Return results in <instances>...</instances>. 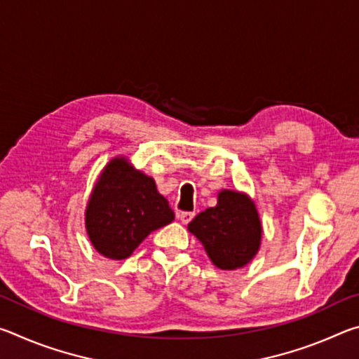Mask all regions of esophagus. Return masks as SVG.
<instances>
[{"instance_id": "1", "label": "esophagus", "mask_w": 359, "mask_h": 359, "mask_svg": "<svg viewBox=\"0 0 359 359\" xmlns=\"http://www.w3.org/2000/svg\"><path fill=\"white\" fill-rule=\"evenodd\" d=\"M177 217H179V220L184 223V224H187V223H190L191 220H193V217H194V212H179L177 214Z\"/></svg>"}]
</instances>
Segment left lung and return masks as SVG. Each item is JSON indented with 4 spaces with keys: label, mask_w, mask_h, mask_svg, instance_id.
Instances as JSON below:
<instances>
[{
    "label": "left lung",
    "mask_w": 359,
    "mask_h": 359,
    "mask_svg": "<svg viewBox=\"0 0 359 359\" xmlns=\"http://www.w3.org/2000/svg\"><path fill=\"white\" fill-rule=\"evenodd\" d=\"M188 231L203 242L217 267L233 271L250 263L261 242V223L255 204L238 191L223 190L215 208L188 223Z\"/></svg>",
    "instance_id": "left-lung-1"
}]
</instances>
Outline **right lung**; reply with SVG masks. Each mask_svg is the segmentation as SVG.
<instances>
[{
    "label": "right lung",
    "instance_id": "1",
    "mask_svg": "<svg viewBox=\"0 0 359 359\" xmlns=\"http://www.w3.org/2000/svg\"><path fill=\"white\" fill-rule=\"evenodd\" d=\"M174 220L155 180L136 171L125 158L104 168L87 205L85 224L93 247L111 259H125L158 228Z\"/></svg>",
    "mask_w": 359,
    "mask_h": 359
}]
</instances>
